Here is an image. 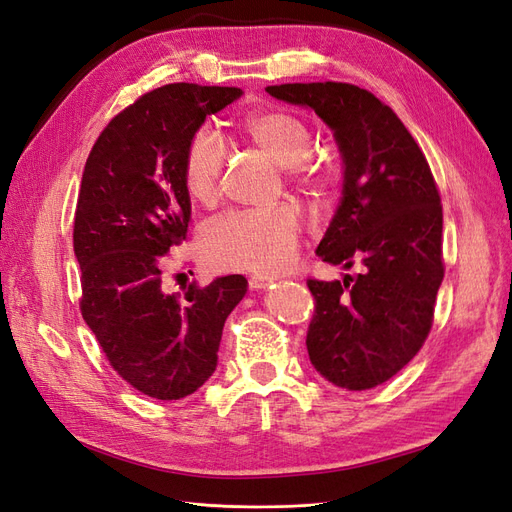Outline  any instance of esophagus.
I'll return each mask as SVG.
<instances>
[{"label":"esophagus","instance_id":"34e87169","mask_svg":"<svg viewBox=\"0 0 512 512\" xmlns=\"http://www.w3.org/2000/svg\"><path fill=\"white\" fill-rule=\"evenodd\" d=\"M272 280H274V278H270V276L255 274V276L249 278V287H251V289H266V287L272 283Z\"/></svg>","mask_w":512,"mask_h":512}]
</instances>
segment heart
Segmentation results:
<instances>
[{
    "instance_id": "b5f03b06",
    "label": "heart",
    "mask_w": 512,
    "mask_h": 512,
    "mask_svg": "<svg viewBox=\"0 0 512 512\" xmlns=\"http://www.w3.org/2000/svg\"><path fill=\"white\" fill-rule=\"evenodd\" d=\"M242 138L285 166L287 176L306 189H323L327 168L308 155L312 131L289 110H263L246 117ZM225 153L208 129L195 131L183 155V187L195 206H212L221 191ZM300 217L291 206L229 212L200 236V257L210 270L274 274L298 255Z\"/></svg>"
}]
</instances>
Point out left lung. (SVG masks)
Wrapping results in <instances>:
<instances>
[{
  "label": "left lung",
  "instance_id": "left-lung-1",
  "mask_svg": "<svg viewBox=\"0 0 512 512\" xmlns=\"http://www.w3.org/2000/svg\"><path fill=\"white\" fill-rule=\"evenodd\" d=\"M266 91L312 108L334 129L342 197L317 255L361 268L342 283L306 280L315 298L308 357L336 387L383 385L430 334L444 278L442 204L430 163L398 114L366 89L327 80Z\"/></svg>",
  "mask_w": 512,
  "mask_h": 512
}]
</instances>
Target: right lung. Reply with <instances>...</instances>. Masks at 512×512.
Returning <instances> with one entry per match:
<instances>
[{"mask_svg": "<svg viewBox=\"0 0 512 512\" xmlns=\"http://www.w3.org/2000/svg\"><path fill=\"white\" fill-rule=\"evenodd\" d=\"M242 95L189 82L159 87L121 110L95 140L74 214L80 312L123 381L155 400H180L217 368L225 319L246 278L221 276L183 293L161 289V261L187 238L185 148Z\"/></svg>", "mask_w": 512, "mask_h": 512, "instance_id": "add662e5", "label": "right lung"}]
</instances>
